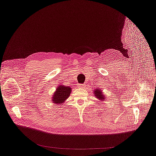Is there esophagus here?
Returning <instances> with one entry per match:
<instances>
[{"label": "esophagus", "mask_w": 156, "mask_h": 156, "mask_svg": "<svg viewBox=\"0 0 156 156\" xmlns=\"http://www.w3.org/2000/svg\"><path fill=\"white\" fill-rule=\"evenodd\" d=\"M86 86V84H78L79 87H85Z\"/></svg>", "instance_id": "obj_1"}]
</instances>
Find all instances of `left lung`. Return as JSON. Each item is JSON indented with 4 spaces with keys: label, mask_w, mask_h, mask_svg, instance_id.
Listing matches in <instances>:
<instances>
[{
    "label": "left lung",
    "mask_w": 156,
    "mask_h": 156,
    "mask_svg": "<svg viewBox=\"0 0 156 156\" xmlns=\"http://www.w3.org/2000/svg\"><path fill=\"white\" fill-rule=\"evenodd\" d=\"M95 93V96L97 97L98 98V99L100 100H103V101H105V97L104 96V95L102 94V92L100 90V89H95V90L94 91Z\"/></svg>",
    "instance_id": "obj_1"
}]
</instances>
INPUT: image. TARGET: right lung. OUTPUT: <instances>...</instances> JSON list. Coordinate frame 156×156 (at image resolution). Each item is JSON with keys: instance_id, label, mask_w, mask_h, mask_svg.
Returning a JSON list of instances; mask_svg holds the SVG:
<instances>
[{"instance_id": "right-lung-1", "label": "right lung", "mask_w": 156, "mask_h": 156, "mask_svg": "<svg viewBox=\"0 0 156 156\" xmlns=\"http://www.w3.org/2000/svg\"><path fill=\"white\" fill-rule=\"evenodd\" d=\"M71 90L72 89L70 87L63 85L59 86L54 94L52 102L60 105L69 97Z\"/></svg>"}]
</instances>
